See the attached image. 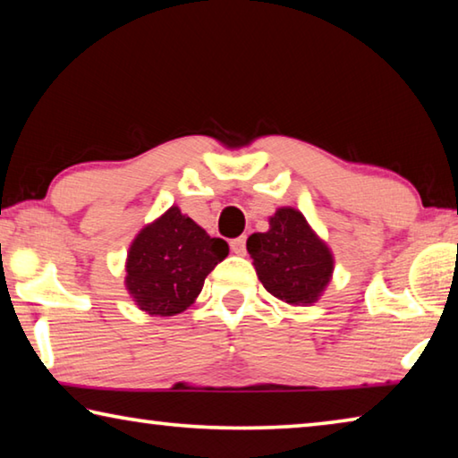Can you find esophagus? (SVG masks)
I'll return each mask as SVG.
<instances>
[{
	"mask_svg": "<svg viewBox=\"0 0 458 458\" xmlns=\"http://www.w3.org/2000/svg\"><path fill=\"white\" fill-rule=\"evenodd\" d=\"M230 250L234 252V254H238V257H242V254L246 252V238L240 236V238L232 240V242H230Z\"/></svg>",
	"mask_w": 458,
	"mask_h": 458,
	"instance_id": "34e87169",
	"label": "esophagus"
}]
</instances>
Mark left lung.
<instances>
[{"mask_svg":"<svg viewBox=\"0 0 458 458\" xmlns=\"http://www.w3.org/2000/svg\"><path fill=\"white\" fill-rule=\"evenodd\" d=\"M268 224V232H257L246 240L262 286L284 303H315L333 273L327 244L294 208H278Z\"/></svg>","mask_w":458,"mask_h":458,"instance_id":"1","label":"left lung"}]
</instances>
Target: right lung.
I'll use <instances>...</instances> for the list:
<instances>
[{
    "label": "right lung",
    "mask_w": 458,
    "mask_h": 458,
    "mask_svg": "<svg viewBox=\"0 0 458 458\" xmlns=\"http://www.w3.org/2000/svg\"><path fill=\"white\" fill-rule=\"evenodd\" d=\"M228 244L210 238L177 206L139 232L127 254V291L149 315L172 317L188 309Z\"/></svg>",
    "instance_id": "add662e5"
}]
</instances>
